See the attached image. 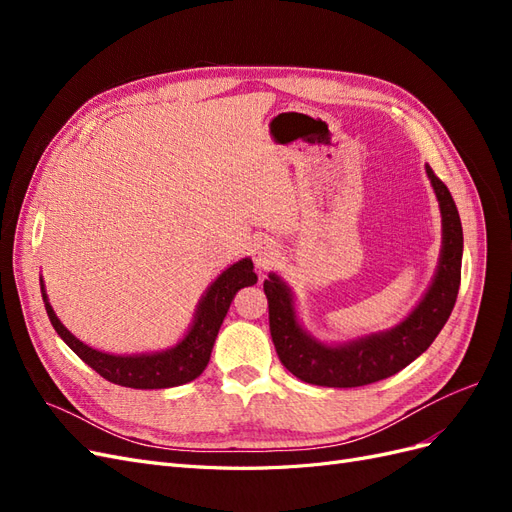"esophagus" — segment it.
I'll return each mask as SVG.
<instances>
[{
	"mask_svg": "<svg viewBox=\"0 0 512 512\" xmlns=\"http://www.w3.org/2000/svg\"><path fill=\"white\" fill-rule=\"evenodd\" d=\"M277 258H280V250H277V245L273 241H260L254 247V262L256 267L262 271H269Z\"/></svg>",
	"mask_w": 512,
	"mask_h": 512,
	"instance_id": "1",
	"label": "esophagus"
}]
</instances>
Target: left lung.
I'll list each match as a JSON object with an SVG mask.
<instances>
[{"label": "left lung", "mask_w": 512, "mask_h": 512, "mask_svg": "<svg viewBox=\"0 0 512 512\" xmlns=\"http://www.w3.org/2000/svg\"><path fill=\"white\" fill-rule=\"evenodd\" d=\"M442 211V256L436 280L423 301L395 329L356 339L346 346H324L297 322L292 294L277 275L265 280L269 329L282 365L303 382L352 389L389 378L421 356L451 316L461 284L463 230L455 200L442 179L427 166Z\"/></svg>", "instance_id": "1"}]
</instances>
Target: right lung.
Returning <instances> with one entry per match:
<instances>
[{
	"label": "right lung",
	"mask_w": 512,
	"mask_h": 512,
	"mask_svg": "<svg viewBox=\"0 0 512 512\" xmlns=\"http://www.w3.org/2000/svg\"><path fill=\"white\" fill-rule=\"evenodd\" d=\"M256 282L258 275L254 273L252 260H239L237 265L226 269L218 280L211 284L203 301L198 305L190 333L185 335L175 348H170L166 352L136 356H115L85 346L81 339H76L55 316L49 299H46L44 284L42 299L46 314H49L57 335L64 339L79 359H83L91 369L98 371L104 380L119 386H130V389H170V386L192 382L194 378L203 374L209 363L215 337H218V331L232 303V297H235L239 288L252 286Z\"/></svg>",
	"instance_id": "add662e5"
}]
</instances>
